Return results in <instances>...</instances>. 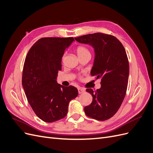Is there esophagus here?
<instances>
[{
    "instance_id": "obj_1",
    "label": "esophagus",
    "mask_w": 153,
    "mask_h": 153,
    "mask_svg": "<svg viewBox=\"0 0 153 153\" xmlns=\"http://www.w3.org/2000/svg\"><path fill=\"white\" fill-rule=\"evenodd\" d=\"M78 94H82L83 92H85V89L84 88H78Z\"/></svg>"
}]
</instances>
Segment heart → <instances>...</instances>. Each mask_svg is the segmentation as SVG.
I'll list each match as a JSON object with an SVG mask.
<instances>
[{
    "label": "heart",
    "mask_w": 153,
    "mask_h": 153,
    "mask_svg": "<svg viewBox=\"0 0 153 153\" xmlns=\"http://www.w3.org/2000/svg\"><path fill=\"white\" fill-rule=\"evenodd\" d=\"M76 53L78 57H81V56H83V55H91L89 50H88L86 47H83V46H79V47H78L76 48ZM66 55V53H64V55H62V61H64V59H65Z\"/></svg>",
    "instance_id": "obj_1"
}]
</instances>
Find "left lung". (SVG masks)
Listing matches in <instances>:
<instances>
[{"mask_svg": "<svg viewBox=\"0 0 153 153\" xmlns=\"http://www.w3.org/2000/svg\"><path fill=\"white\" fill-rule=\"evenodd\" d=\"M75 39L94 48L95 57L91 75L101 80V88L96 92L86 89L92 95V101L84 108V112L88 117L105 121L117 112L126 95L129 76L126 50L115 37L100 32Z\"/></svg>", "mask_w": 153, "mask_h": 153, "instance_id": "obj_1", "label": "left lung"}]
</instances>
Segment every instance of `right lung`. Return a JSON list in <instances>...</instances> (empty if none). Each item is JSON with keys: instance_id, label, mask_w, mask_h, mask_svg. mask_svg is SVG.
Returning a JSON list of instances; mask_svg holds the SVG:
<instances>
[{"instance_id": "1", "label": "right lung", "mask_w": 153, "mask_h": 153, "mask_svg": "<svg viewBox=\"0 0 153 153\" xmlns=\"http://www.w3.org/2000/svg\"><path fill=\"white\" fill-rule=\"evenodd\" d=\"M73 38H43L27 53L22 74V86L27 101L39 119L47 123L61 119L68 113L69 101L78 96L72 85L57 82L61 59Z\"/></svg>"}]
</instances>
